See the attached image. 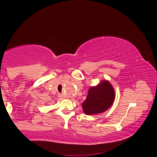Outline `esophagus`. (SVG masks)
Returning a JSON list of instances; mask_svg holds the SVG:
<instances>
[{
    "label": "esophagus",
    "instance_id": "34e87169",
    "mask_svg": "<svg viewBox=\"0 0 157 157\" xmlns=\"http://www.w3.org/2000/svg\"><path fill=\"white\" fill-rule=\"evenodd\" d=\"M59 97H60L61 99L64 98V95L63 94H60V95H59Z\"/></svg>",
    "mask_w": 157,
    "mask_h": 157
}]
</instances>
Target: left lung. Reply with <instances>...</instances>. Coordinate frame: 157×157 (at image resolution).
<instances>
[{"mask_svg":"<svg viewBox=\"0 0 157 157\" xmlns=\"http://www.w3.org/2000/svg\"><path fill=\"white\" fill-rule=\"evenodd\" d=\"M114 95L113 87L106 80L90 88L87 98L82 104L84 112L88 115L104 112L112 105Z\"/></svg>","mask_w":157,"mask_h":157,"instance_id":"1","label":"left lung"}]
</instances>
